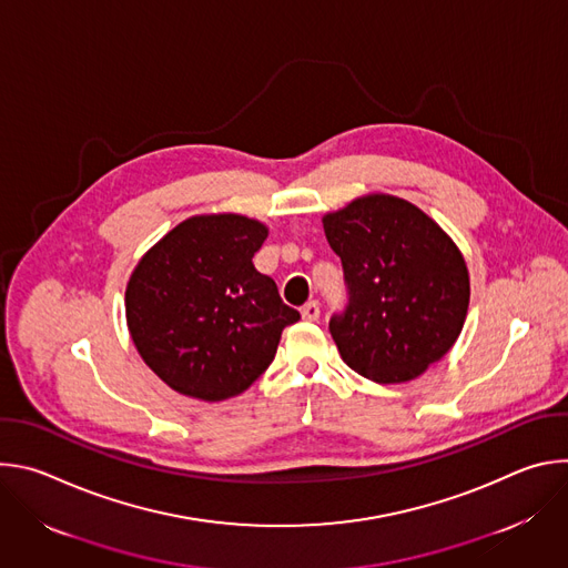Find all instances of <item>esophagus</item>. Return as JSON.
<instances>
[{
	"mask_svg": "<svg viewBox=\"0 0 568 568\" xmlns=\"http://www.w3.org/2000/svg\"><path fill=\"white\" fill-rule=\"evenodd\" d=\"M318 314H321L318 301H307V303L301 307V316H303L305 321H316Z\"/></svg>",
	"mask_w": 568,
	"mask_h": 568,
	"instance_id": "34e87169",
	"label": "esophagus"
}]
</instances>
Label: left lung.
Wrapping results in <instances>:
<instances>
[{"label": "left lung", "instance_id": "8db88e82", "mask_svg": "<svg viewBox=\"0 0 568 568\" xmlns=\"http://www.w3.org/2000/svg\"><path fill=\"white\" fill-rule=\"evenodd\" d=\"M348 303L331 316L344 362L379 384L416 379L458 339L469 276L449 235L418 206L371 195L323 217Z\"/></svg>", "mask_w": 568, "mask_h": 568}]
</instances>
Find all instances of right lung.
<instances>
[{"label":"right lung","mask_w":568,"mask_h":568,"mask_svg":"<svg viewBox=\"0 0 568 568\" xmlns=\"http://www.w3.org/2000/svg\"><path fill=\"white\" fill-rule=\"evenodd\" d=\"M267 229L242 215H197L141 258L125 314L143 362L182 395L217 402L250 388L301 318L252 258Z\"/></svg>","instance_id":"obj_1"}]
</instances>
